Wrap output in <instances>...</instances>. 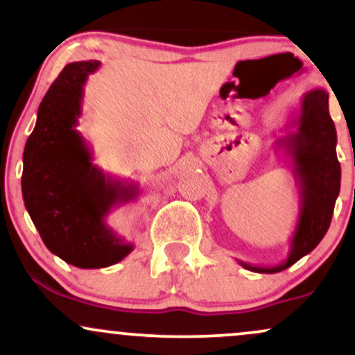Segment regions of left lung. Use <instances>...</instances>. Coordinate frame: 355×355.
Masks as SVG:
<instances>
[{
    "label": "left lung",
    "instance_id": "8db88e82",
    "mask_svg": "<svg viewBox=\"0 0 355 355\" xmlns=\"http://www.w3.org/2000/svg\"><path fill=\"white\" fill-rule=\"evenodd\" d=\"M287 135L275 141L291 157L299 183L300 210L287 260L279 266L259 267L239 263L257 274H277L319 245L331 225L334 205L340 191V164L337 160V133L329 113V93L311 89L300 101V110L285 125Z\"/></svg>",
    "mask_w": 355,
    "mask_h": 355
}]
</instances>
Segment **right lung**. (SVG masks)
<instances>
[{
    "label": "right lung",
    "mask_w": 355,
    "mask_h": 355,
    "mask_svg": "<svg viewBox=\"0 0 355 355\" xmlns=\"http://www.w3.org/2000/svg\"><path fill=\"white\" fill-rule=\"evenodd\" d=\"M98 67L92 60L63 68L40 103L23 152L24 207L48 250L80 268L110 267L133 250L105 218L115 205L133 200L138 189L93 165L76 130L85 83Z\"/></svg>",
    "instance_id": "right-lung-1"
}]
</instances>
